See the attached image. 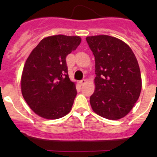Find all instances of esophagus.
I'll return each instance as SVG.
<instances>
[{
  "label": "esophagus",
  "instance_id": "esophagus-1",
  "mask_svg": "<svg viewBox=\"0 0 157 157\" xmlns=\"http://www.w3.org/2000/svg\"><path fill=\"white\" fill-rule=\"evenodd\" d=\"M86 80H85V79H83V80H81L80 81V83L81 85H83V84H85V83H86Z\"/></svg>",
  "mask_w": 157,
  "mask_h": 157
}]
</instances>
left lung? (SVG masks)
<instances>
[{"instance_id": "obj_1", "label": "left lung", "mask_w": 157, "mask_h": 157, "mask_svg": "<svg viewBox=\"0 0 157 157\" xmlns=\"http://www.w3.org/2000/svg\"><path fill=\"white\" fill-rule=\"evenodd\" d=\"M86 40L96 64V88L90 99L92 109L107 119H120L132 109L141 91L137 58L127 44L117 38L99 35Z\"/></svg>"}]
</instances>
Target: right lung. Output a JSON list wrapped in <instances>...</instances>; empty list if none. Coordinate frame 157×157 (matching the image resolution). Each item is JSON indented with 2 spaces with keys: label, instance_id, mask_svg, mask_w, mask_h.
<instances>
[{
  "label": "right lung",
  "instance_id": "add662e5",
  "mask_svg": "<svg viewBox=\"0 0 157 157\" xmlns=\"http://www.w3.org/2000/svg\"><path fill=\"white\" fill-rule=\"evenodd\" d=\"M80 36L64 35L42 39L28 57L21 77V91L32 110L46 119L68 114L77 96L66 57L80 44Z\"/></svg>",
  "mask_w": 157,
  "mask_h": 157
}]
</instances>
